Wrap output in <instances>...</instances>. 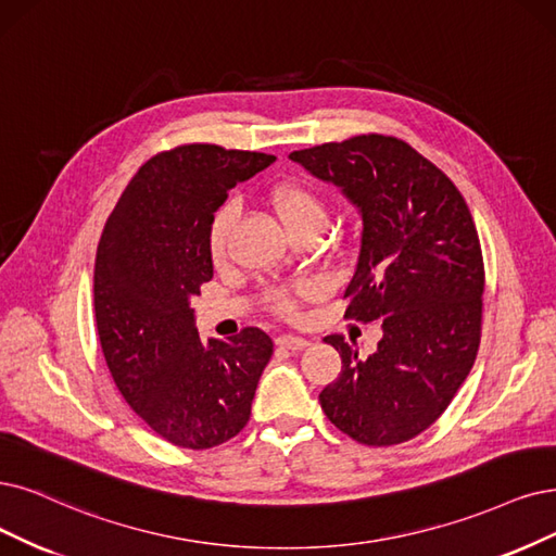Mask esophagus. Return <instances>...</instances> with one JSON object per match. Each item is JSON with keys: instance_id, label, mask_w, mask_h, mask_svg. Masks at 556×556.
<instances>
[{"instance_id": "esophagus-1", "label": "esophagus", "mask_w": 556, "mask_h": 556, "mask_svg": "<svg viewBox=\"0 0 556 556\" xmlns=\"http://www.w3.org/2000/svg\"><path fill=\"white\" fill-rule=\"evenodd\" d=\"M277 345L295 353V351H304V348L309 345V341H306L304 337H295V334H281V337H277Z\"/></svg>"}]
</instances>
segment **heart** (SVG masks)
Returning a JSON list of instances; mask_svg holds the SVG:
<instances>
[{"instance_id": "1", "label": "heart", "mask_w": 556, "mask_h": 556, "mask_svg": "<svg viewBox=\"0 0 556 556\" xmlns=\"http://www.w3.org/2000/svg\"><path fill=\"white\" fill-rule=\"evenodd\" d=\"M273 205L279 213L281 222L286 224V229L291 233L300 229H325L327 215H330L325 197L316 188H312V185H304V182L279 185V188L273 192ZM236 217H238V203L226 201L219 205L211 219L208 252L215 261L222 258L226 252V242H229V233L233 229ZM312 293H314V286L306 281L295 286H283V289H277L270 293V304L279 316H295L300 302L304 298H309Z\"/></svg>"}]
</instances>
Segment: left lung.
<instances>
[{
  "instance_id": "obj_1",
  "label": "left lung",
  "mask_w": 556,
  "mask_h": 556,
  "mask_svg": "<svg viewBox=\"0 0 556 556\" xmlns=\"http://www.w3.org/2000/svg\"><path fill=\"white\" fill-rule=\"evenodd\" d=\"M362 215V244L345 318L382 323L362 359L341 334L325 337L341 374L320 407L341 433L392 446L433 426L475 366L483 320V254L463 194L433 162L392 135H355L293 151Z\"/></svg>"
}]
</instances>
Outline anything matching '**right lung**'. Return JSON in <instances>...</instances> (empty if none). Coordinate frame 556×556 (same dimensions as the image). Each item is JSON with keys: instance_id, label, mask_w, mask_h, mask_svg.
<instances>
[{"instance_id": "add662e5", "label": "right lung", "mask_w": 556, "mask_h": 556, "mask_svg": "<svg viewBox=\"0 0 556 556\" xmlns=\"http://www.w3.org/2000/svg\"><path fill=\"white\" fill-rule=\"evenodd\" d=\"M275 155L180 143L143 162L102 229L93 306L102 355L121 396L182 448H213L250 421L273 339L244 327L201 341L190 300L213 279L208 226L226 192Z\"/></svg>"}]
</instances>
